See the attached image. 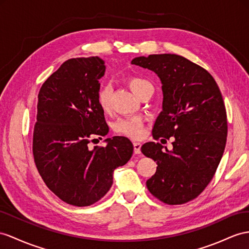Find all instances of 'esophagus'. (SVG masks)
Masks as SVG:
<instances>
[{
  "label": "esophagus",
  "instance_id": "1",
  "mask_svg": "<svg viewBox=\"0 0 249 249\" xmlns=\"http://www.w3.org/2000/svg\"><path fill=\"white\" fill-rule=\"evenodd\" d=\"M133 151H135V154L137 155L141 154V143L133 141Z\"/></svg>",
  "mask_w": 249,
  "mask_h": 249
}]
</instances>
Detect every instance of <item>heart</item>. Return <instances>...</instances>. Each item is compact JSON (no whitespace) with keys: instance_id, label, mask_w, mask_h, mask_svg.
<instances>
[{"instance_id":"1","label":"heart","mask_w":249,"mask_h":249,"mask_svg":"<svg viewBox=\"0 0 249 249\" xmlns=\"http://www.w3.org/2000/svg\"><path fill=\"white\" fill-rule=\"evenodd\" d=\"M128 86L130 87L133 93L137 95L140 93L142 89L149 85L150 83L142 78H138V76H132L129 78ZM110 93L111 89L109 86L103 85L101 86L98 92V104L103 110H107L110 105ZM113 129L120 135L131 137V138H138L141 136L142 133V123L140 119L138 118H127V119H120L118 120L113 125Z\"/></svg>"}]
</instances>
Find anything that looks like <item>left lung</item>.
Segmentation results:
<instances>
[{
    "label": "left lung",
    "mask_w": 249,
    "mask_h": 249,
    "mask_svg": "<svg viewBox=\"0 0 249 249\" xmlns=\"http://www.w3.org/2000/svg\"><path fill=\"white\" fill-rule=\"evenodd\" d=\"M131 64L152 70L162 83V111L152 137H174L171 150L155 142L141 147L158 164L146 186L169 205L189 202L212 181L225 149L227 117L220 89L207 70L181 55L138 56Z\"/></svg>",
    "instance_id": "obj_1"
}]
</instances>
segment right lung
I'll return each instance as SVG.
<instances>
[{"label":"right lung","instance_id":"1","mask_svg":"<svg viewBox=\"0 0 249 249\" xmlns=\"http://www.w3.org/2000/svg\"><path fill=\"white\" fill-rule=\"evenodd\" d=\"M99 56L69 59L44 82L37 95L33 152L47 187L73 206H89L110 189L113 171L132 156L125 137L106 139L105 147L88 144L109 128L98 104L105 73Z\"/></svg>","mask_w":249,"mask_h":249}]
</instances>
